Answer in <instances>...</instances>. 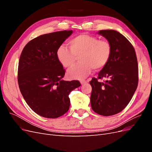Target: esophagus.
Returning a JSON list of instances; mask_svg holds the SVG:
<instances>
[{"mask_svg":"<svg viewBox=\"0 0 152 152\" xmlns=\"http://www.w3.org/2000/svg\"><path fill=\"white\" fill-rule=\"evenodd\" d=\"M86 83H87V81H86V80H82L80 81V84H81L82 85H84V84H86Z\"/></svg>","mask_w":152,"mask_h":152,"instance_id":"obj_1","label":"esophagus"}]
</instances>
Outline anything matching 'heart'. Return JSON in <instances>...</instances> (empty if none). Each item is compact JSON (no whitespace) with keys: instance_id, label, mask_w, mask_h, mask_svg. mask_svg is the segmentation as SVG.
<instances>
[{"instance_id":"1","label":"heart","mask_w":152,"mask_h":152,"mask_svg":"<svg viewBox=\"0 0 152 152\" xmlns=\"http://www.w3.org/2000/svg\"><path fill=\"white\" fill-rule=\"evenodd\" d=\"M69 48L61 45L57 50L58 61L65 68L72 66L79 54V63L69 69L68 77L81 80L88 76L92 70H99L108 63L112 54V46L107 40L87 34H80L68 42Z\"/></svg>"}]
</instances>
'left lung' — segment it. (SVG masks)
I'll use <instances>...</instances> for the list:
<instances>
[{
  "instance_id": "8db88e82",
  "label": "left lung",
  "mask_w": 152,
  "mask_h": 152,
  "mask_svg": "<svg viewBox=\"0 0 152 152\" xmlns=\"http://www.w3.org/2000/svg\"><path fill=\"white\" fill-rule=\"evenodd\" d=\"M112 46L107 65L93 77L91 104L93 111L103 116L121 112L130 102L138 84V66L135 50L125 37L113 30H99ZM108 78L103 83L98 80Z\"/></svg>"
}]
</instances>
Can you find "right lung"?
Segmentation results:
<instances>
[{"label": "right lung", "instance_id": "obj_1", "mask_svg": "<svg viewBox=\"0 0 152 152\" xmlns=\"http://www.w3.org/2000/svg\"><path fill=\"white\" fill-rule=\"evenodd\" d=\"M73 33L64 30L40 35L22 50L18 71V85L25 102L39 115L55 118L68 112L69 94L80 86L78 80L61 79L65 70L57 50Z\"/></svg>", "mask_w": 152, "mask_h": 152}]
</instances>
